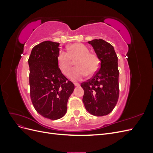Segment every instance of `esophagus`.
<instances>
[{"mask_svg":"<svg viewBox=\"0 0 153 153\" xmlns=\"http://www.w3.org/2000/svg\"><path fill=\"white\" fill-rule=\"evenodd\" d=\"M75 84V87L80 86V84H77V83H75V84Z\"/></svg>","mask_w":153,"mask_h":153,"instance_id":"34e87169","label":"esophagus"}]
</instances>
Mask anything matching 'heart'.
Instances as JSON below:
<instances>
[{
	"label": "heart",
	"instance_id": "b5f03b06",
	"mask_svg": "<svg viewBox=\"0 0 153 153\" xmlns=\"http://www.w3.org/2000/svg\"><path fill=\"white\" fill-rule=\"evenodd\" d=\"M68 52L61 51L57 55V63L62 73L68 75L73 65V60L76 61L77 68L74 69L70 74L73 81H80L87 75L94 74L100 66V59L98 55L90 53L89 49L82 43H74L68 46Z\"/></svg>",
	"mask_w": 153,
	"mask_h": 153
}]
</instances>
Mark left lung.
I'll return each mask as SVG.
<instances>
[{
    "mask_svg": "<svg viewBox=\"0 0 153 153\" xmlns=\"http://www.w3.org/2000/svg\"><path fill=\"white\" fill-rule=\"evenodd\" d=\"M100 59V68L91 79L81 84L84 91L83 103L88 112L95 116L110 114L119 94L118 58L112 45L103 39L88 41Z\"/></svg>",
    "mask_w": 153,
    "mask_h": 153,
    "instance_id": "obj_1",
    "label": "left lung"
}]
</instances>
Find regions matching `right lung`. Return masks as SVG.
<instances>
[{"instance_id":"add662e5","label":"right lung","mask_w":153,"mask_h":153,"mask_svg":"<svg viewBox=\"0 0 153 153\" xmlns=\"http://www.w3.org/2000/svg\"><path fill=\"white\" fill-rule=\"evenodd\" d=\"M59 43L46 41L32 48L28 60L30 98L37 112L51 120L62 117L75 89L57 63Z\"/></svg>"}]
</instances>
